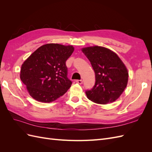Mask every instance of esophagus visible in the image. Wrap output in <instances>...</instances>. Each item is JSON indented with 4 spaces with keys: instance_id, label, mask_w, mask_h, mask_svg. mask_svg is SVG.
<instances>
[{
    "instance_id": "1",
    "label": "esophagus",
    "mask_w": 152,
    "mask_h": 152,
    "mask_svg": "<svg viewBox=\"0 0 152 152\" xmlns=\"http://www.w3.org/2000/svg\"><path fill=\"white\" fill-rule=\"evenodd\" d=\"M76 82L78 84H82V82H83V81H82V80H76Z\"/></svg>"
}]
</instances>
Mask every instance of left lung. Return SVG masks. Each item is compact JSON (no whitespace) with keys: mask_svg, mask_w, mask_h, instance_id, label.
I'll return each instance as SVG.
<instances>
[{"mask_svg":"<svg viewBox=\"0 0 152 152\" xmlns=\"http://www.w3.org/2000/svg\"><path fill=\"white\" fill-rule=\"evenodd\" d=\"M95 73V84L87 90V98L96 103L107 104L117 99L127 84L128 72L121 59L107 48L93 46L83 48Z\"/></svg>","mask_w":152,"mask_h":152,"instance_id":"obj_1","label":"left lung"}]
</instances>
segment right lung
<instances>
[{
  "mask_svg": "<svg viewBox=\"0 0 152 152\" xmlns=\"http://www.w3.org/2000/svg\"><path fill=\"white\" fill-rule=\"evenodd\" d=\"M74 50L72 45L48 44L40 46L23 64L20 79L30 95L38 102L49 103L71 87L66 61Z\"/></svg>",
  "mask_w": 152,
  "mask_h": 152,
  "instance_id": "1",
  "label": "right lung"
}]
</instances>
